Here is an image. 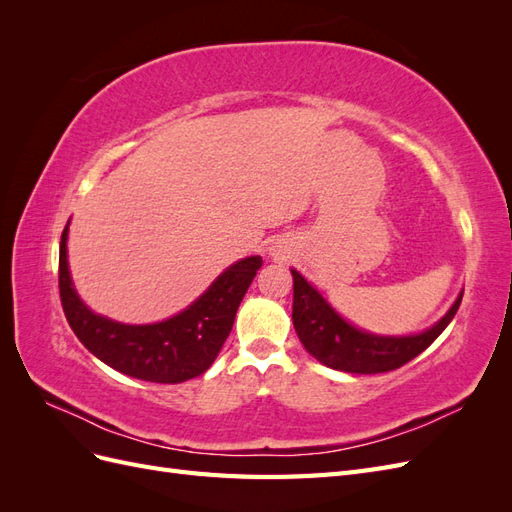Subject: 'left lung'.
<instances>
[{"label":"left lung","mask_w":512,"mask_h":512,"mask_svg":"<svg viewBox=\"0 0 512 512\" xmlns=\"http://www.w3.org/2000/svg\"><path fill=\"white\" fill-rule=\"evenodd\" d=\"M292 280V322L301 344L322 365L348 374H382L406 365L436 342L461 305L459 294L448 314L421 335L378 337L350 327L294 269Z\"/></svg>","instance_id":"obj_1"}]
</instances>
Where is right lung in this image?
Here are the masks:
<instances>
[{
  "mask_svg": "<svg viewBox=\"0 0 512 512\" xmlns=\"http://www.w3.org/2000/svg\"><path fill=\"white\" fill-rule=\"evenodd\" d=\"M66 239L68 226L59 243V299L70 329L108 367L160 384H177L205 374L220 354L245 292L262 265L260 256L239 260L185 312L158 324L134 327L96 316L76 297L68 273Z\"/></svg>",
  "mask_w": 512,
  "mask_h": 512,
  "instance_id": "right-lung-1",
  "label": "right lung"
}]
</instances>
